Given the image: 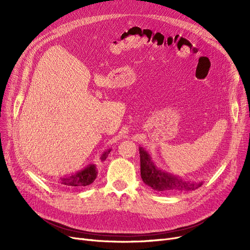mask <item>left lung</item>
<instances>
[{"mask_svg": "<svg viewBox=\"0 0 250 250\" xmlns=\"http://www.w3.org/2000/svg\"><path fill=\"white\" fill-rule=\"evenodd\" d=\"M141 177L148 187L157 191H188L199 188L203 182H192L172 175L157 167L150 154L143 147L139 148Z\"/></svg>", "mask_w": 250, "mask_h": 250, "instance_id": "1", "label": "left lung"}]
</instances>
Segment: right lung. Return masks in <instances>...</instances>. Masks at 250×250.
I'll list each match as a JSON object with an SVG mask.
<instances>
[{
  "instance_id": "add662e5",
  "label": "right lung",
  "mask_w": 250,
  "mask_h": 250,
  "mask_svg": "<svg viewBox=\"0 0 250 250\" xmlns=\"http://www.w3.org/2000/svg\"><path fill=\"white\" fill-rule=\"evenodd\" d=\"M111 149H108L100 156V160L104 161L107 158L108 154L110 153ZM97 168L95 164H89L86 168L80 170L75 174H72L71 176H64L60 179L61 186L63 187H72V188H83L86 186L91 185L92 182L95 180L97 177Z\"/></svg>"
}]
</instances>
